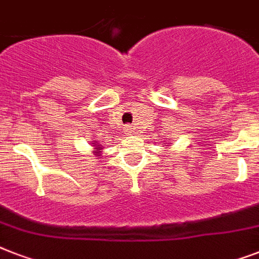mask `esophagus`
<instances>
[{
  "mask_svg": "<svg viewBox=\"0 0 259 259\" xmlns=\"http://www.w3.org/2000/svg\"><path fill=\"white\" fill-rule=\"evenodd\" d=\"M133 132H134V127H133V126H130V125L125 126V134H127V136H130V134H133Z\"/></svg>",
  "mask_w": 259,
  "mask_h": 259,
  "instance_id": "obj_1",
  "label": "esophagus"
}]
</instances>
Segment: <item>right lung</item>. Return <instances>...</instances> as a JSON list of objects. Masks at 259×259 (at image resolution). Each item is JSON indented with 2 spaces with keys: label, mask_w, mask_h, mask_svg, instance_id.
I'll list each match as a JSON object with an SVG mask.
<instances>
[{
  "label": "right lung",
  "mask_w": 259,
  "mask_h": 259,
  "mask_svg": "<svg viewBox=\"0 0 259 259\" xmlns=\"http://www.w3.org/2000/svg\"><path fill=\"white\" fill-rule=\"evenodd\" d=\"M93 144H94V146H95V149H97V150H94V153H99V150L102 149L101 145H99V144H97V142H93Z\"/></svg>",
  "instance_id": "add662e5"
}]
</instances>
